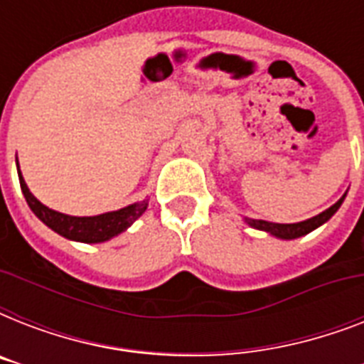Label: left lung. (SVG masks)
Returning <instances> with one entry per match:
<instances>
[{
    "mask_svg": "<svg viewBox=\"0 0 364 364\" xmlns=\"http://www.w3.org/2000/svg\"><path fill=\"white\" fill-rule=\"evenodd\" d=\"M346 194L342 198L336 202L334 205H331L328 210H325L323 213L319 215L311 217L308 221H302V223H293V225H279V223H268V221H257V219H245L247 225H251L253 228H259V230H266V232L274 234L277 238H283V240H293V238H299V236H304V234L311 232L314 228L321 227L323 223H327L331 217L338 211V208L342 205L344 202Z\"/></svg>",
    "mask_w": 364,
    "mask_h": 364,
    "instance_id": "8db88e82",
    "label": "left lung"
}]
</instances>
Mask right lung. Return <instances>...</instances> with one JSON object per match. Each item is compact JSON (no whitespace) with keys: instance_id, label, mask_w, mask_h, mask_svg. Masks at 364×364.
<instances>
[{"instance_id":"right-lung-1","label":"right lung","mask_w":364,"mask_h":364,"mask_svg":"<svg viewBox=\"0 0 364 364\" xmlns=\"http://www.w3.org/2000/svg\"><path fill=\"white\" fill-rule=\"evenodd\" d=\"M18 179L20 188H22V193H24V198L26 202H28V205H30V210L33 211L48 228H53L54 232H58L60 236H64V238L68 240H75V242L100 243L113 238L117 234L124 232L126 228L130 227L132 223L136 221L137 217L147 210L149 204V200H143V202L132 204L119 211L102 213V215L96 217H71L50 210L47 205H43L41 202L30 193V188L26 185L24 177L20 173V170Z\"/></svg>"}]
</instances>
